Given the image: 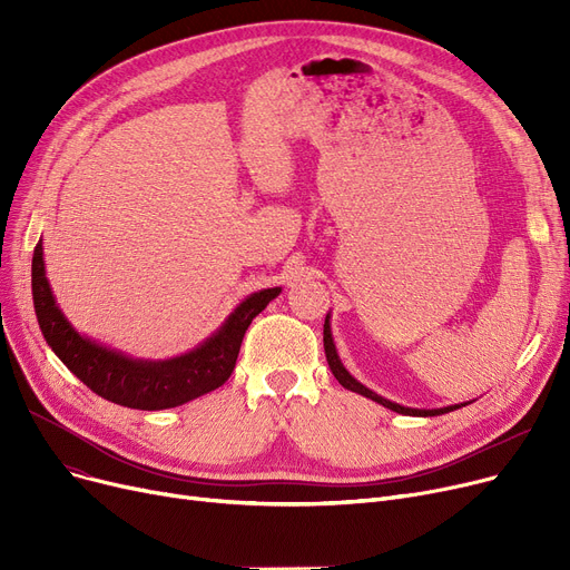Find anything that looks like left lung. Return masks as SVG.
Wrapping results in <instances>:
<instances>
[{
  "label": "left lung",
  "mask_w": 570,
  "mask_h": 570,
  "mask_svg": "<svg viewBox=\"0 0 570 570\" xmlns=\"http://www.w3.org/2000/svg\"><path fill=\"white\" fill-rule=\"evenodd\" d=\"M323 348H325V357H327V365H331V372H333L335 379L346 387V391L357 393V395H363V397H370L372 402H376V404H381V406H385V409H391V411H397V413H404V415H423V417H428V415H441V413H448V411H455V409L469 404V402H464V404H453V406H443V409H411V406H402V404H397V402H391V400H385V397L372 393L367 385H363L361 381L353 379V376L348 374V370L342 365L340 355H337V348H335V342H333L331 314L325 316V323H323Z\"/></svg>",
  "instance_id": "left-lung-1"
}]
</instances>
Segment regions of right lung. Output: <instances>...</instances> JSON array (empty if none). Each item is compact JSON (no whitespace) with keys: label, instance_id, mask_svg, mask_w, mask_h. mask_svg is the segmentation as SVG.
<instances>
[{"label":"right lung","instance_id":"1","mask_svg":"<svg viewBox=\"0 0 570 570\" xmlns=\"http://www.w3.org/2000/svg\"><path fill=\"white\" fill-rule=\"evenodd\" d=\"M279 293L282 288L275 286L247 295L213 335L183 355L168 361H142L80 335L55 303L41 239L32 258L35 312L48 346L89 391L119 406L140 411L173 409L224 385L235 367L249 323Z\"/></svg>","mask_w":570,"mask_h":570}]
</instances>
